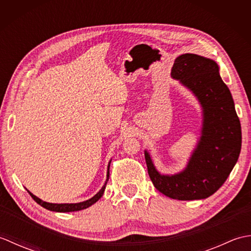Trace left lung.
I'll return each instance as SVG.
<instances>
[{"label":"left lung","mask_w":251,"mask_h":251,"mask_svg":"<svg viewBox=\"0 0 251 251\" xmlns=\"http://www.w3.org/2000/svg\"><path fill=\"white\" fill-rule=\"evenodd\" d=\"M172 76L200 101L201 136L186 167L175 175L159 174L150 154L145 151L148 173L154 186L170 199H207L226 182L237 162L242 148L241 122L216 61L183 54L176 58Z\"/></svg>","instance_id":"8db88e82"}]
</instances>
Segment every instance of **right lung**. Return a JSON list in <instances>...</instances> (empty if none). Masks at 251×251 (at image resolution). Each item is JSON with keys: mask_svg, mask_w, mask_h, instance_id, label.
Returning <instances> with one entry per match:
<instances>
[{"mask_svg": "<svg viewBox=\"0 0 251 251\" xmlns=\"http://www.w3.org/2000/svg\"><path fill=\"white\" fill-rule=\"evenodd\" d=\"M110 163H111V161L109 162V165H108V173H106L105 183L103 184V186H102V188H101V190L98 192L97 194H96L95 196H93L92 199H89V200L85 201L75 202V204H52V202H47V201H42L41 199H39V197H36L35 195L32 194L30 191H28V193L31 195L32 199H33V200L37 202V204L41 205L42 207L46 208V209H49V210H50V211H56V212H70V211H78V210H82V209H86V208H88L89 206L94 205L95 202L97 201L100 199V197L103 195L105 185H106V182H108L109 176H110V172H109Z\"/></svg>", "mask_w": 251, "mask_h": 251, "instance_id": "right-lung-1", "label": "right lung"}]
</instances>
